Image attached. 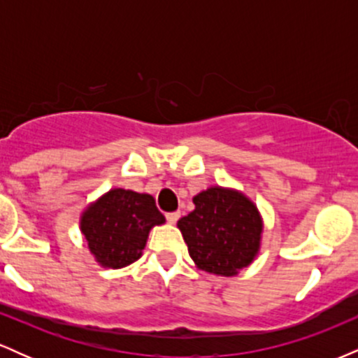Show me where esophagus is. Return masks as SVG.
I'll return each instance as SVG.
<instances>
[{
	"label": "esophagus",
	"instance_id": "34e87169",
	"mask_svg": "<svg viewBox=\"0 0 358 358\" xmlns=\"http://www.w3.org/2000/svg\"><path fill=\"white\" fill-rule=\"evenodd\" d=\"M180 219V212H170L166 213V220L170 222V224H176V220Z\"/></svg>",
	"mask_w": 358,
	"mask_h": 358
}]
</instances>
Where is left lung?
I'll use <instances>...</instances> for the list:
<instances>
[{
	"label": "left lung",
	"instance_id": "obj_1",
	"mask_svg": "<svg viewBox=\"0 0 358 358\" xmlns=\"http://www.w3.org/2000/svg\"><path fill=\"white\" fill-rule=\"evenodd\" d=\"M195 210L178 220L188 254L200 269L232 276L252 262L262 222L239 192L212 187L193 199Z\"/></svg>",
	"mask_w": 358,
	"mask_h": 358
}]
</instances>
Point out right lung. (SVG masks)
Here are the masks:
<instances>
[{
	"mask_svg": "<svg viewBox=\"0 0 358 358\" xmlns=\"http://www.w3.org/2000/svg\"><path fill=\"white\" fill-rule=\"evenodd\" d=\"M163 222L153 196L116 188L84 212L80 229L97 261L117 269L141 257L150 229Z\"/></svg>",
	"mask_w": 358,
	"mask_h": 358,
	"instance_id": "right-lung-1",
	"label": "right lung"
}]
</instances>
